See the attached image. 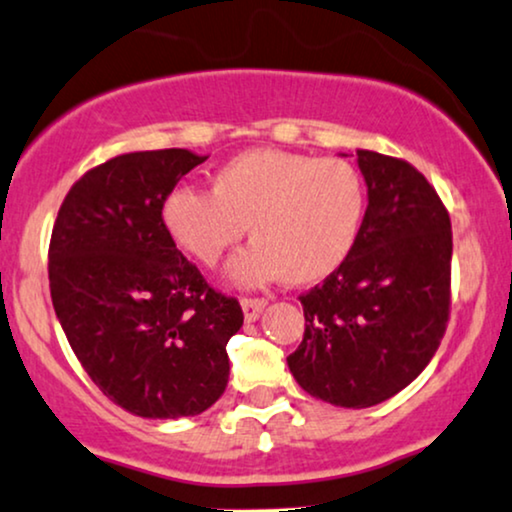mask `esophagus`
<instances>
[{
  "label": "esophagus",
  "mask_w": 512,
  "mask_h": 512,
  "mask_svg": "<svg viewBox=\"0 0 512 512\" xmlns=\"http://www.w3.org/2000/svg\"><path fill=\"white\" fill-rule=\"evenodd\" d=\"M241 307H243L245 321L252 323L262 316L264 307H267V300H241Z\"/></svg>",
  "instance_id": "1"
}]
</instances>
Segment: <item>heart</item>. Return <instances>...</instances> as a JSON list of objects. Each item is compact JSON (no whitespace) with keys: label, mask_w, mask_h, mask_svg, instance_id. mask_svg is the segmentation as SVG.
<instances>
[{"label":"heart","mask_w":512,"mask_h":512,"mask_svg":"<svg viewBox=\"0 0 512 512\" xmlns=\"http://www.w3.org/2000/svg\"><path fill=\"white\" fill-rule=\"evenodd\" d=\"M364 215V179L352 163L278 148L234 155L212 174L210 193L181 186L160 208L167 236L203 267H215L248 226L252 243L226 267L238 288L323 281L352 255Z\"/></svg>","instance_id":"obj_1"}]
</instances>
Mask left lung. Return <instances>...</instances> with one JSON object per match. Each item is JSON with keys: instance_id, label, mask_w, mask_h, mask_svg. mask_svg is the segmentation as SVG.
<instances>
[{"instance_id": "obj_1", "label": "left lung", "mask_w": 512, "mask_h": 512, "mask_svg": "<svg viewBox=\"0 0 512 512\" xmlns=\"http://www.w3.org/2000/svg\"><path fill=\"white\" fill-rule=\"evenodd\" d=\"M368 205L359 241L323 286L300 297L304 338L288 357L297 385L368 409L411 385L449 321L451 222L406 160L357 148Z\"/></svg>"}]
</instances>
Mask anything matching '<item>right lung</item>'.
<instances>
[{
	"label": "right lung",
	"mask_w": 512,
	"mask_h": 512,
	"mask_svg": "<svg viewBox=\"0 0 512 512\" xmlns=\"http://www.w3.org/2000/svg\"><path fill=\"white\" fill-rule=\"evenodd\" d=\"M205 160L186 148L118 155L75 181L51 231L58 323L94 385L141 418L198 416L229 383L241 304L203 281L160 219Z\"/></svg>",
	"instance_id": "add662e5"
}]
</instances>
